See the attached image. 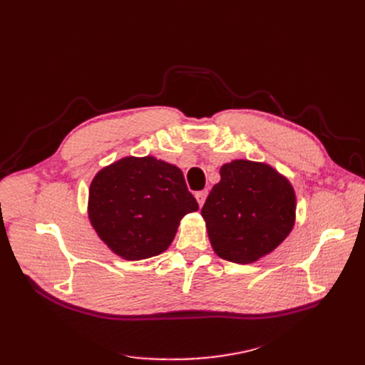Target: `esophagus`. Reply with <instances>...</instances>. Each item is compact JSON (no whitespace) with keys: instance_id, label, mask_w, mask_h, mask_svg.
<instances>
[{"instance_id":"esophagus-1","label":"esophagus","mask_w":365,"mask_h":365,"mask_svg":"<svg viewBox=\"0 0 365 365\" xmlns=\"http://www.w3.org/2000/svg\"><path fill=\"white\" fill-rule=\"evenodd\" d=\"M207 194H208V190H207V189H204V190H198V192H195V198H197V201H198L200 207L204 204V201H205V198H207Z\"/></svg>"}]
</instances>
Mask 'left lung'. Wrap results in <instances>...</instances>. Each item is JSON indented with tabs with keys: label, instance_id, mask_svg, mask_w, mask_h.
I'll use <instances>...</instances> for the list:
<instances>
[{
	"label": "left lung",
	"instance_id": "obj_1",
	"mask_svg": "<svg viewBox=\"0 0 365 365\" xmlns=\"http://www.w3.org/2000/svg\"><path fill=\"white\" fill-rule=\"evenodd\" d=\"M215 253L234 263H253L289 237L296 219L292 183L264 163L223 164L220 182L201 210Z\"/></svg>",
	"mask_w": 365,
	"mask_h": 365
}]
</instances>
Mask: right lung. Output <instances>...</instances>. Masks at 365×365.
I'll return each mask as SVG.
<instances>
[{"label":"right lung","mask_w":365,"mask_h":365,"mask_svg":"<svg viewBox=\"0 0 365 365\" xmlns=\"http://www.w3.org/2000/svg\"><path fill=\"white\" fill-rule=\"evenodd\" d=\"M197 210L182 170L149 155L125 157L102 168L88 190L91 226L125 260L165 252L182 217Z\"/></svg>","instance_id":"1"}]
</instances>
